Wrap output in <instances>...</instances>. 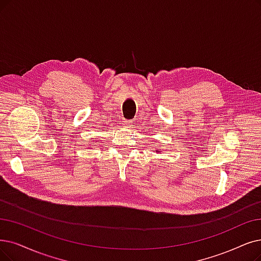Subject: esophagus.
Returning a JSON list of instances; mask_svg holds the SVG:
<instances>
[{
    "label": "esophagus",
    "instance_id": "34e87169",
    "mask_svg": "<svg viewBox=\"0 0 261 261\" xmlns=\"http://www.w3.org/2000/svg\"><path fill=\"white\" fill-rule=\"evenodd\" d=\"M125 125H126V127H128V128H133L134 127V121L126 120V121H125Z\"/></svg>",
    "mask_w": 261,
    "mask_h": 261
}]
</instances>
